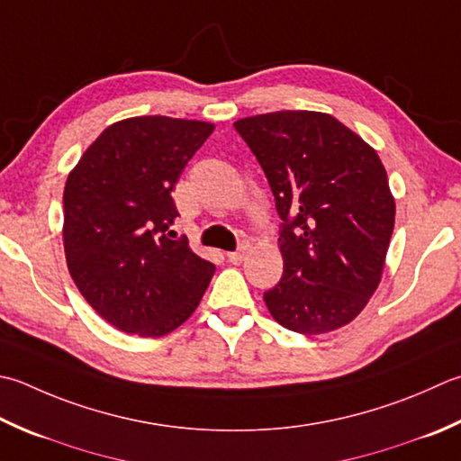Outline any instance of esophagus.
Returning <instances> with one entry per match:
<instances>
[{
	"label": "esophagus",
	"mask_w": 461,
	"mask_h": 461,
	"mask_svg": "<svg viewBox=\"0 0 461 461\" xmlns=\"http://www.w3.org/2000/svg\"><path fill=\"white\" fill-rule=\"evenodd\" d=\"M246 256H248V246H241V249H238V251H230L228 259L231 261V264H241V261L246 259Z\"/></svg>",
	"instance_id": "obj_1"
}]
</instances>
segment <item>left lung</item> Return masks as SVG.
Instances as JSON below:
<instances>
[{
    "mask_svg": "<svg viewBox=\"0 0 461 461\" xmlns=\"http://www.w3.org/2000/svg\"><path fill=\"white\" fill-rule=\"evenodd\" d=\"M284 220V276L264 294L272 318L302 336L348 326L382 282L395 200L377 151L336 117L284 110L236 123Z\"/></svg>",
    "mask_w": 461,
    "mask_h": 461,
    "instance_id": "8db88e82",
    "label": "left lung"
}]
</instances>
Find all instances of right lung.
Returning a JSON list of instances; mask_svg holds the SVG:
<instances>
[{"mask_svg": "<svg viewBox=\"0 0 461 461\" xmlns=\"http://www.w3.org/2000/svg\"><path fill=\"white\" fill-rule=\"evenodd\" d=\"M215 125L167 115L115 122L69 171L63 249L86 302L125 333L161 338L195 312L215 266L176 238L171 189Z\"/></svg>", "mask_w": 461, "mask_h": 461, "instance_id": "add662e5", "label": "right lung"}]
</instances>
